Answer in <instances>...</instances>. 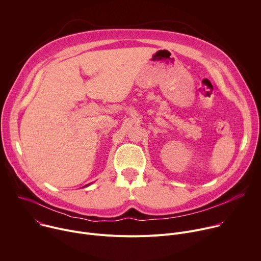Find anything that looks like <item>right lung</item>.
Here are the masks:
<instances>
[{
    "label": "right lung",
    "mask_w": 261,
    "mask_h": 261,
    "mask_svg": "<svg viewBox=\"0 0 261 261\" xmlns=\"http://www.w3.org/2000/svg\"><path fill=\"white\" fill-rule=\"evenodd\" d=\"M83 188H84V187H83Z\"/></svg>",
    "instance_id": "right-lung-1"
}]
</instances>
